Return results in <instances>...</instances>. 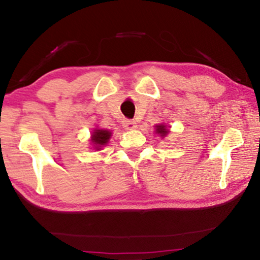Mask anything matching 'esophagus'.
<instances>
[{
  "mask_svg": "<svg viewBox=\"0 0 260 260\" xmlns=\"http://www.w3.org/2000/svg\"><path fill=\"white\" fill-rule=\"evenodd\" d=\"M123 127H125L127 130H131V129H135L136 127V123L133 119H127L125 118L124 121H123Z\"/></svg>",
  "mask_w": 260,
  "mask_h": 260,
  "instance_id": "34e87169",
  "label": "esophagus"
}]
</instances>
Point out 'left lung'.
Returning a JSON list of instances; mask_svg holds the SVG:
<instances>
[{"mask_svg": "<svg viewBox=\"0 0 260 260\" xmlns=\"http://www.w3.org/2000/svg\"><path fill=\"white\" fill-rule=\"evenodd\" d=\"M157 126V133L158 134H160V136H162V137H165V136L167 135V129H166V126L164 125V124H161V125H155Z\"/></svg>", "mask_w": 260, "mask_h": 260, "instance_id": "left-lung-1", "label": "left lung"}]
</instances>
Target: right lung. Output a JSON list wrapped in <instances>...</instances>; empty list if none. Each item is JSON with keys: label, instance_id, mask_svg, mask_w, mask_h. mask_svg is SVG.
<instances>
[{"label": "right lung", "instance_id": "obj_1", "mask_svg": "<svg viewBox=\"0 0 260 260\" xmlns=\"http://www.w3.org/2000/svg\"><path fill=\"white\" fill-rule=\"evenodd\" d=\"M111 136V133L108 130H95L93 135H91V142L94 143V145L96 146L95 149H100L102 145L108 143Z\"/></svg>", "mask_w": 260, "mask_h": 260}]
</instances>
